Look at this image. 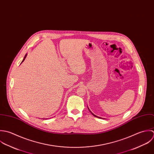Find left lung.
<instances>
[{
    "mask_svg": "<svg viewBox=\"0 0 154 154\" xmlns=\"http://www.w3.org/2000/svg\"><path fill=\"white\" fill-rule=\"evenodd\" d=\"M93 114V116H94V117H97V118H100V117H97V116H95V115H94V114ZM100 119H101V118H100Z\"/></svg>",
    "mask_w": 154,
    "mask_h": 154,
    "instance_id": "obj_1",
    "label": "left lung"
}]
</instances>
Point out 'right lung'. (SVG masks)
Here are the masks:
<instances>
[{
	"mask_svg": "<svg viewBox=\"0 0 154 154\" xmlns=\"http://www.w3.org/2000/svg\"><path fill=\"white\" fill-rule=\"evenodd\" d=\"M26 57H27V54H26V55H25V57H24V59H23V61H22V62H23L24 61V60H25V59H26Z\"/></svg>",
	"mask_w": 154,
	"mask_h": 154,
	"instance_id": "obj_1",
	"label": "right lung"
}]
</instances>
